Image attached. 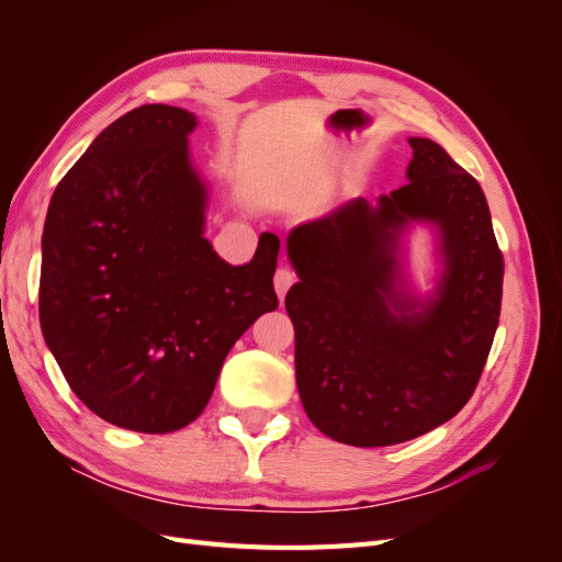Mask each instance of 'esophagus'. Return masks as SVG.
Returning <instances> with one entry per match:
<instances>
[{
  "instance_id": "obj_1",
  "label": "esophagus",
  "mask_w": 562,
  "mask_h": 562,
  "mask_svg": "<svg viewBox=\"0 0 562 562\" xmlns=\"http://www.w3.org/2000/svg\"><path fill=\"white\" fill-rule=\"evenodd\" d=\"M293 281H295V274L291 269H279L277 274H274V288H277V295H279V300H283L285 297V293H288V288L293 285Z\"/></svg>"
}]
</instances>
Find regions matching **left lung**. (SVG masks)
<instances>
[{"label": "left lung", "mask_w": 562, "mask_h": 562, "mask_svg": "<svg viewBox=\"0 0 562 562\" xmlns=\"http://www.w3.org/2000/svg\"><path fill=\"white\" fill-rule=\"evenodd\" d=\"M407 184L293 227L285 295L295 380L314 427L356 448L396 446L471 398L499 326L504 260L481 184L429 138H407ZM435 232L437 277L422 294L406 236Z\"/></svg>", "instance_id": "obj_1"}]
</instances>
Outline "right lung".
Listing matches in <instances>:
<instances>
[{"label":"right lung","instance_id":"add662e5","mask_svg":"<svg viewBox=\"0 0 562 562\" xmlns=\"http://www.w3.org/2000/svg\"><path fill=\"white\" fill-rule=\"evenodd\" d=\"M196 126L173 105L119 116L58 182L44 223L46 347L79 401L131 431L194 422L236 339L279 307L277 234L246 265L203 236L211 187L192 161Z\"/></svg>","mask_w":562,"mask_h":562}]
</instances>
